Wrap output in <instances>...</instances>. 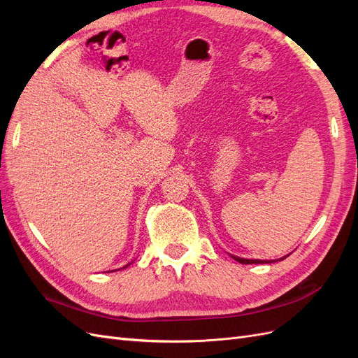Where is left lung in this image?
Wrapping results in <instances>:
<instances>
[{
  "instance_id": "left-lung-1",
  "label": "left lung",
  "mask_w": 358,
  "mask_h": 358,
  "mask_svg": "<svg viewBox=\"0 0 358 358\" xmlns=\"http://www.w3.org/2000/svg\"><path fill=\"white\" fill-rule=\"evenodd\" d=\"M236 262H239V263H242V264H264V263H273L275 259H251V258H241V257H237V255H231ZM288 255H285V257H282V258H279V262L280 259H284V258H287Z\"/></svg>"
}]
</instances>
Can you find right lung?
Here are the masks:
<instances>
[{
	"mask_svg": "<svg viewBox=\"0 0 358 358\" xmlns=\"http://www.w3.org/2000/svg\"><path fill=\"white\" fill-rule=\"evenodd\" d=\"M129 264H131V263H129ZM129 264H127V266H124V267H122V268H125V267H128V266H129Z\"/></svg>",
	"mask_w": 358,
	"mask_h": 358,
	"instance_id": "1",
	"label": "right lung"
}]
</instances>
